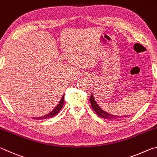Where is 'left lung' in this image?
I'll list each match as a JSON object with an SVG mask.
<instances>
[{
	"label": "left lung",
	"mask_w": 157,
	"mask_h": 157,
	"mask_svg": "<svg viewBox=\"0 0 157 157\" xmlns=\"http://www.w3.org/2000/svg\"><path fill=\"white\" fill-rule=\"evenodd\" d=\"M90 101H91V107L93 108V109L95 111V112L96 113L98 116H99L100 118H104V119H107V120H114V119H117L121 118L122 116H114L112 115V114H109L105 111H103L102 109H101L98 105L95 102V100L94 99L93 95H91V98H90ZM127 116H123V117H127Z\"/></svg>",
	"instance_id": "8db88e82"
}]
</instances>
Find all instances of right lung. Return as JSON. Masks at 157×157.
Returning a JSON list of instances; mask_svg holds the SVG:
<instances>
[{"label": "right lung", "instance_id": "obj_1", "mask_svg": "<svg viewBox=\"0 0 157 157\" xmlns=\"http://www.w3.org/2000/svg\"><path fill=\"white\" fill-rule=\"evenodd\" d=\"M63 97H64V95H63V97L62 98V99H61L59 103L58 104V105L57 106L56 108H55L52 111H51V112L49 113L48 114H47V115H46V116H44L39 117V118H33V119H36V120H41V119H46V118H52V117L55 116V115H57V114L59 112V111L62 109V108L63 107Z\"/></svg>", "mask_w": 157, "mask_h": 157}]
</instances>
